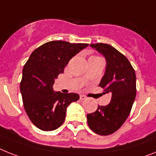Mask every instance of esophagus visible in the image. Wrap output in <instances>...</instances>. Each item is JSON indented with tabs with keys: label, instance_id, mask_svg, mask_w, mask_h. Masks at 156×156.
I'll return each instance as SVG.
<instances>
[{
	"label": "esophagus",
	"instance_id": "1",
	"mask_svg": "<svg viewBox=\"0 0 156 156\" xmlns=\"http://www.w3.org/2000/svg\"><path fill=\"white\" fill-rule=\"evenodd\" d=\"M86 97H85L84 95H81V96H80V100H81V101H84V100H86Z\"/></svg>",
	"mask_w": 156,
	"mask_h": 156
}]
</instances>
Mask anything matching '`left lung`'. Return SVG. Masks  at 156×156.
<instances>
[{"label": "left lung", "mask_w": 156, "mask_h": 156, "mask_svg": "<svg viewBox=\"0 0 156 156\" xmlns=\"http://www.w3.org/2000/svg\"><path fill=\"white\" fill-rule=\"evenodd\" d=\"M106 59V70L99 86L104 94L112 95L106 106H98L88 114L89 128L99 135L112 134L125 122L136 97V74L125 55L112 45L103 43L90 44Z\"/></svg>", "instance_id": "1"}]
</instances>
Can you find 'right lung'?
I'll use <instances>...</instances> for the list:
<instances>
[{"instance_id": "obj_1", "label": "right lung", "mask_w": 156, "mask_h": 156, "mask_svg": "<svg viewBox=\"0 0 156 156\" xmlns=\"http://www.w3.org/2000/svg\"><path fill=\"white\" fill-rule=\"evenodd\" d=\"M88 45L48 41L36 48L24 65L20 83L23 106L30 121L41 130L59 128L64 122L69 104L79 99L77 93L55 92L52 86L69 60Z\"/></svg>"}]
</instances>
